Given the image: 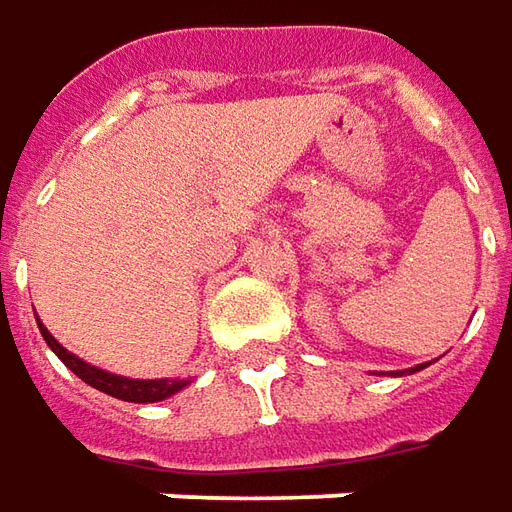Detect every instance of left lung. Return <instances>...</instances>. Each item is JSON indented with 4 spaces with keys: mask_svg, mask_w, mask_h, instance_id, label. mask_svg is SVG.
<instances>
[{
    "mask_svg": "<svg viewBox=\"0 0 512 512\" xmlns=\"http://www.w3.org/2000/svg\"><path fill=\"white\" fill-rule=\"evenodd\" d=\"M419 368H422V365H416V368H414V371H419Z\"/></svg>",
    "mask_w": 512,
    "mask_h": 512,
    "instance_id": "obj_1",
    "label": "left lung"
}]
</instances>
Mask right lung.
<instances>
[{
    "label": "right lung",
    "mask_w": 512,
    "mask_h": 512,
    "mask_svg": "<svg viewBox=\"0 0 512 512\" xmlns=\"http://www.w3.org/2000/svg\"><path fill=\"white\" fill-rule=\"evenodd\" d=\"M39 331H42L45 343L53 348V354H56L76 377L84 379L87 385H93L96 391H104V394H110V397L115 399H124V402H161V399L178 394L186 385V379H130L110 374V371H101V368L79 360V357L70 354L64 345L56 343V337H53L42 323H39Z\"/></svg>",
    "instance_id": "1"
}]
</instances>
